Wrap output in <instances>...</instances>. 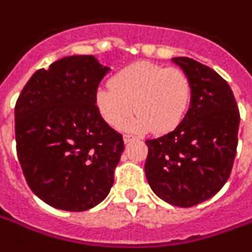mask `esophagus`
I'll list each match as a JSON object with an SVG mask.
<instances>
[{
  "label": "esophagus",
  "instance_id": "obj_1",
  "mask_svg": "<svg viewBox=\"0 0 252 252\" xmlns=\"http://www.w3.org/2000/svg\"><path fill=\"white\" fill-rule=\"evenodd\" d=\"M124 143H129V142H132V140H133V139H136L135 138V136H133V135H129V133H126V135H124Z\"/></svg>",
  "mask_w": 252,
  "mask_h": 252
}]
</instances>
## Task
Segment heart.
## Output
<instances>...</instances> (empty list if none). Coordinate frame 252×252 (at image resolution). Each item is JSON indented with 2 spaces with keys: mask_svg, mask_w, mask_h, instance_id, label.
Wrapping results in <instances>:
<instances>
[{
  "mask_svg": "<svg viewBox=\"0 0 252 252\" xmlns=\"http://www.w3.org/2000/svg\"><path fill=\"white\" fill-rule=\"evenodd\" d=\"M110 87H99L95 105L109 126L120 129L128 124L131 131H173L184 120L192 99V83L180 69L139 61L123 68L110 79Z\"/></svg>",
  "mask_w": 252,
  "mask_h": 252,
  "instance_id": "b5f03b06",
  "label": "heart"
}]
</instances>
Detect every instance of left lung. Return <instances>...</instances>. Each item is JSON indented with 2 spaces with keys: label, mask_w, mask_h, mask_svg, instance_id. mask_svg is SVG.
Masks as SVG:
<instances>
[{
  "label": "left lung",
  "mask_w": 252,
  "mask_h": 252,
  "mask_svg": "<svg viewBox=\"0 0 252 252\" xmlns=\"http://www.w3.org/2000/svg\"><path fill=\"white\" fill-rule=\"evenodd\" d=\"M192 83L184 120L161 138L146 140V177L157 196L177 207L205 202L229 179L240 113L229 84L212 68L175 57Z\"/></svg>",
  "instance_id": "obj_1"
}]
</instances>
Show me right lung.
I'll list each match as a JSON object with an SVG mask.
<instances>
[{
	"mask_svg": "<svg viewBox=\"0 0 252 252\" xmlns=\"http://www.w3.org/2000/svg\"><path fill=\"white\" fill-rule=\"evenodd\" d=\"M109 68L69 56L36 71L15 106L17 158L31 191L47 205L84 212L108 196L124 151L95 93Z\"/></svg>",
	"mask_w": 252,
	"mask_h": 252,
	"instance_id": "obj_1",
	"label": "right lung"
}]
</instances>
